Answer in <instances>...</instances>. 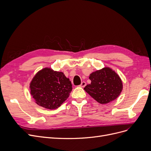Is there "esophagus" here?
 I'll use <instances>...</instances> for the list:
<instances>
[{
  "mask_svg": "<svg viewBox=\"0 0 151 151\" xmlns=\"http://www.w3.org/2000/svg\"><path fill=\"white\" fill-rule=\"evenodd\" d=\"M86 85H87V83H86V82H82L81 83V85H80V87H81L83 88V87H85Z\"/></svg>",
  "mask_w": 151,
  "mask_h": 151,
  "instance_id": "34e87169",
  "label": "esophagus"
}]
</instances>
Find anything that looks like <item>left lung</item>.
Returning a JSON list of instances; mask_svg holds the SVG:
<instances>
[{"instance_id": "8db88e82", "label": "left lung", "mask_w": 151, "mask_h": 151, "mask_svg": "<svg viewBox=\"0 0 151 151\" xmlns=\"http://www.w3.org/2000/svg\"><path fill=\"white\" fill-rule=\"evenodd\" d=\"M91 83L85 86V91L100 104H107L116 99L123 88L119 75L109 68H104L92 73Z\"/></svg>"}]
</instances>
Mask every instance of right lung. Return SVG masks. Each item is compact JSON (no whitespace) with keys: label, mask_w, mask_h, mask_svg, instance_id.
I'll list each match as a JSON object with an SVG mask.
<instances>
[{"label":"right lung","mask_w":151,"mask_h":151,"mask_svg":"<svg viewBox=\"0 0 151 151\" xmlns=\"http://www.w3.org/2000/svg\"><path fill=\"white\" fill-rule=\"evenodd\" d=\"M29 87L35 103L52 110L58 108L65 101L73 90L71 82L63 73L48 68L35 74Z\"/></svg>","instance_id":"1"}]
</instances>
